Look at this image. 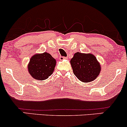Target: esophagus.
Segmentation results:
<instances>
[{
	"mask_svg": "<svg viewBox=\"0 0 127 127\" xmlns=\"http://www.w3.org/2000/svg\"><path fill=\"white\" fill-rule=\"evenodd\" d=\"M67 58L66 57H60V60L61 61H63V60H66Z\"/></svg>",
	"mask_w": 127,
	"mask_h": 127,
	"instance_id": "1",
	"label": "esophagus"
}]
</instances>
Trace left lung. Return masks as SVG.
<instances>
[{"instance_id":"1","label":"left lung","mask_w":127,"mask_h":127,"mask_svg":"<svg viewBox=\"0 0 127 127\" xmlns=\"http://www.w3.org/2000/svg\"><path fill=\"white\" fill-rule=\"evenodd\" d=\"M74 75L83 82H90L98 77L101 65L94 55L77 52L70 62Z\"/></svg>"}]
</instances>
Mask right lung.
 I'll list each match as a JSON object with an SVG mask.
<instances>
[{"label":"right lung","instance_id":"right-lung-1","mask_svg":"<svg viewBox=\"0 0 127 127\" xmlns=\"http://www.w3.org/2000/svg\"><path fill=\"white\" fill-rule=\"evenodd\" d=\"M56 60L50 54H36L30 58L27 68L30 76L33 79L43 81L48 78L54 71Z\"/></svg>","mask_w":127,"mask_h":127}]
</instances>
